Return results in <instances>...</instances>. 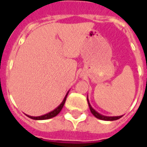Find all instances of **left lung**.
<instances>
[{
  "label": "left lung",
  "mask_w": 147,
  "mask_h": 147,
  "mask_svg": "<svg viewBox=\"0 0 147 147\" xmlns=\"http://www.w3.org/2000/svg\"><path fill=\"white\" fill-rule=\"evenodd\" d=\"M87 100H88V106H89L90 111L92 112V114L94 115L95 117L97 118L100 119V120H102V121H116V120H118L122 116H116V117H108V116H105V115H102V114H99L98 111H96L92 107V105H90L89 100H88V98H87Z\"/></svg>",
  "instance_id": "left-lung-1"
}]
</instances>
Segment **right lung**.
I'll use <instances>...</instances> for the list:
<instances>
[{
    "label": "right lung",
    "mask_w": 147,
    "mask_h": 147,
    "mask_svg": "<svg viewBox=\"0 0 147 147\" xmlns=\"http://www.w3.org/2000/svg\"><path fill=\"white\" fill-rule=\"evenodd\" d=\"M68 94H69V92L66 93V94H65V96L64 99H63V100L62 101V103H61L55 109H54L53 111H52L49 112V113H47V114H44V115H42V116L39 117L30 116V115H27V114H26V115L28 117H30V118L31 119H33V120H47V119H50L52 118V117H54L56 116V115L61 111V110L62 109V107H63V106H64L65 105V100H66Z\"/></svg>",
    "instance_id": "add662e5"
}]
</instances>
